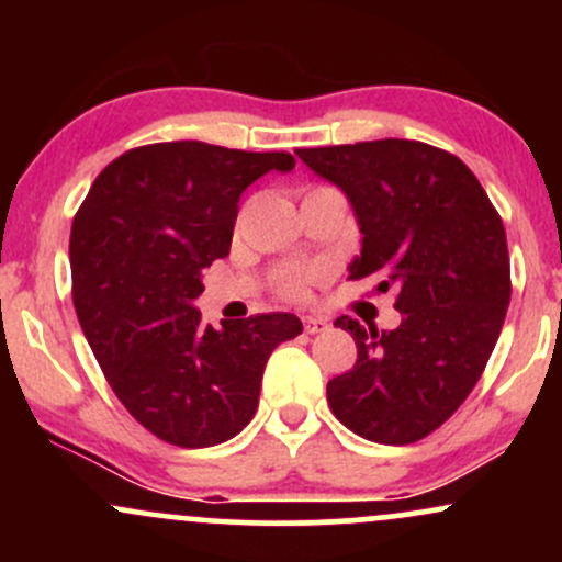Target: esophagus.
<instances>
[{
    "instance_id": "obj_1",
    "label": "esophagus",
    "mask_w": 562,
    "mask_h": 562,
    "mask_svg": "<svg viewBox=\"0 0 562 562\" xmlns=\"http://www.w3.org/2000/svg\"><path fill=\"white\" fill-rule=\"evenodd\" d=\"M301 322H303V330H306L308 335L325 333L327 327H330V322H327L325 317H319V314H306V317H301Z\"/></svg>"
}]
</instances>
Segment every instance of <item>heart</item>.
Segmentation results:
<instances>
[{
  "mask_svg": "<svg viewBox=\"0 0 562 562\" xmlns=\"http://www.w3.org/2000/svg\"><path fill=\"white\" fill-rule=\"evenodd\" d=\"M317 277L314 269H303V267H285L280 274H277V285L290 299H301V295H306L308 290V282Z\"/></svg>",
  "mask_w": 562,
  "mask_h": 562,
  "instance_id": "b5f03b06",
  "label": "heart"
}]
</instances>
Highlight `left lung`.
<instances>
[{
	"instance_id": "8db88e82",
	"label": "left lung",
	"mask_w": 562,
	"mask_h": 562,
	"mask_svg": "<svg viewBox=\"0 0 562 562\" xmlns=\"http://www.w3.org/2000/svg\"><path fill=\"white\" fill-rule=\"evenodd\" d=\"M338 184L362 232L348 280L396 295L402 325L353 335L357 364L327 383L333 415L367 441L415 443L460 409L479 383L509 303L502 218L460 158L415 139L295 150Z\"/></svg>"
}]
</instances>
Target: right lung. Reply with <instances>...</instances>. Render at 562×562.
Returning <instances> with one entry per match:
<instances>
[{
    "label": "right lung",
    "instance_id": "obj_1",
    "mask_svg": "<svg viewBox=\"0 0 562 562\" xmlns=\"http://www.w3.org/2000/svg\"><path fill=\"white\" fill-rule=\"evenodd\" d=\"M290 153L156 142L108 164L70 229L74 306L108 383L160 441L216 447L256 415L269 353L295 314L200 322L203 269L229 254L243 190Z\"/></svg>",
    "mask_w": 562,
    "mask_h": 562
}]
</instances>
